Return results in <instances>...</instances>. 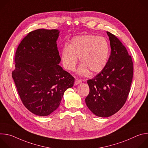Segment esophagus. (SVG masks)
<instances>
[{"instance_id": "obj_1", "label": "esophagus", "mask_w": 148, "mask_h": 148, "mask_svg": "<svg viewBox=\"0 0 148 148\" xmlns=\"http://www.w3.org/2000/svg\"><path fill=\"white\" fill-rule=\"evenodd\" d=\"M82 82V80H81V79H75V82H74V84H75V86H77V85H78V84H80V83H81Z\"/></svg>"}]
</instances>
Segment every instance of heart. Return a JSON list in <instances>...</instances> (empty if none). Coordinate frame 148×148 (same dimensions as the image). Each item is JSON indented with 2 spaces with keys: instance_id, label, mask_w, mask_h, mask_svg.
Listing matches in <instances>:
<instances>
[{
  "instance_id": "1",
  "label": "heart",
  "mask_w": 148,
  "mask_h": 148,
  "mask_svg": "<svg viewBox=\"0 0 148 148\" xmlns=\"http://www.w3.org/2000/svg\"><path fill=\"white\" fill-rule=\"evenodd\" d=\"M110 53V45L105 38L83 35L73 37L69 45L62 49L61 58L64 69L73 71L78 57L81 64L78 73L87 75L90 71L95 74L101 72L106 67Z\"/></svg>"
}]
</instances>
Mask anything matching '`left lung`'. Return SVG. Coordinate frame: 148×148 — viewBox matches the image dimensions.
<instances>
[{"label":"left lung","mask_w":148,"mask_h":148,"mask_svg":"<svg viewBox=\"0 0 148 148\" xmlns=\"http://www.w3.org/2000/svg\"><path fill=\"white\" fill-rule=\"evenodd\" d=\"M111 52L105 69L87 83L90 92L86 103L90 110L99 117H108L117 112L129 95L133 78L131 56L121 41L107 32Z\"/></svg>","instance_id":"obj_1"}]
</instances>
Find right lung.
Masks as SVG:
<instances>
[{"instance_id": "right-lung-1", "label": "right lung", "mask_w": 148, "mask_h": 148, "mask_svg": "<svg viewBox=\"0 0 148 148\" xmlns=\"http://www.w3.org/2000/svg\"><path fill=\"white\" fill-rule=\"evenodd\" d=\"M56 29L30 32L19 44L12 77L25 107L38 116H47L59 107L74 78L58 64L61 58Z\"/></svg>"}]
</instances>
